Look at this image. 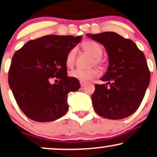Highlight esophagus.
Wrapping results in <instances>:
<instances>
[{
    "mask_svg": "<svg viewBox=\"0 0 157 157\" xmlns=\"http://www.w3.org/2000/svg\"><path fill=\"white\" fill-rule=\"evenodd\" d=\"M85 85H86V83H85V82H82V81H81V87L84 86Z\"/></svg>",
    "mask_w": 157,
    "mask_h": 157,
    "instance_id": "esophagus-1",
    "label": "esophagus"
}]
</instances>
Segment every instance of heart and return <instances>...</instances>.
I'll use <instances>...</instances> for the list:
<instances>
[{
    "label": "heart",
    "instance_id": "b5f03b06",
    "mask_svg": "<svg viewBox=\"0 0 157 157\" xmlns=\"http://www.w3.org/2000/svg\"><path fill=\"white\" fill-rule=\"evenodd\" d=\"M83 49L85 51L89 52L91 56L94 58V62L97 64H100L99 58L102 56L103 50L101 45L97 42L94 41H89L83 44ZM76 49L72 48L68 52L66 56V65L69 67L72 66L74 64L75 59H76ZM99 71L97 68H89V69H82L76 68L71 71L69 72V76L71 78H76L77 80L85 82L90 80L91 78H95L98 76Z\"/></svg>",
    "mask_w": 157,
    "mask_h": 157
}]
</instances>
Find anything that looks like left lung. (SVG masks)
Segmentation results:
<instances>
[{
    "instance_id": "obj_1",
    "label": "left lung",
    "mask_w": 157,
    "mask_h": 157,
    "mask_svg": "<svg viewBox=\"0 0 157 157\" xmlns=\"http://www.w3.org/2000/svg\"><path fill=\"white\" fill-rule=\"evenodd\" d=\"M86 36L102 44L108 56L107 71L101 78L106 83L95 85L91 96L94 109L105 118H125L138 108L149 84L145 56L131 40L115 32Z\"/></svg>"
}]
</instances>
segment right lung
I'll use <instances>...</instances> for the list:
<instances>
[{
  "label": "right lung",
  "mask_w": 157,
  "mask_h": 157,
  "mask_svg": "<svg viewBox=\"0 0 157 157\" xmlns=\"http://www.w3.org/2000/svg\"><path fill=\"white\" fill-rule=\"evenodd\" d=\"M81 38L44 36L27 42L13 55L9 86L20 109L32 121H54L68 111V94L81 84L67 76L66 56ZM52 78L58 82L50 83Z\"/></svg>",
  "instance_id": "right-lung-1"
}]
</instances>
